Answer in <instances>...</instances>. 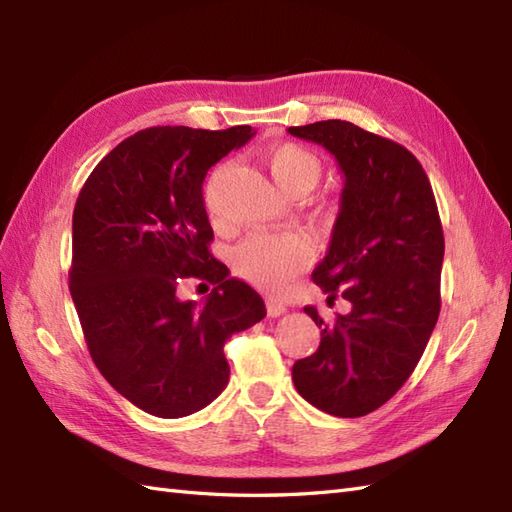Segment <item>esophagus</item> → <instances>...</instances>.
<instances>
[{
    "mask_svg": "<svg viewBox=\"0 0 512 512\" xmlns=\"http://www.w3.org/2000/svg\"><path fill=\"white\" fill-rule=\"evenodd\" d=\"M266 310H268V317H281V314L288 312L286 303H281L279 299H273V297L266 299Z\"/></svg>",
    "mask_w": 512,
    "mask_h": 512,
    "instance_id": "esophagus-1",
    "label": "esophagus"
}]
</instances>
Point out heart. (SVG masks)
I'll use <instances>...</instances> for the list:
<instances>
[{"label":"heart","mask_w":512,"mask_h":512,"mask_svg":"<svg viewBox=\"0 0 512 512\" xmlns=\"http://www.w3.org/2000/svg\"><path fill=\"white\" fill-rule=\"evenodd\" d=\"M264 162L270 169V176L292 198H306L323 176V165L314 151L297 143H279L264 151ZM206 206L215 213L213 184L206 187ZM319 224L328 226L334 220V209L317 211ZM231 264L237 277H242L255 288L277 292L288 281L301 273L310 264V244L299 233H268L244 239L233 248Z\"/></svg>","instance_id":"heart-1"}]
</instances>
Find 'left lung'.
Instances as JSON below:
<instances>
[{
  "instance_id": "1",
  "label": "left lung",
  "mask_w": 512,
  "mask_h": 512,
  "mask_svg": "<svg viewBox=\"0 0 512 512\" xmlns=\"http://www.w3.org/2000/svg\"><path fill=\"white\" fill-rule=\"evenodd\" d=\"M325 147L343 173L328 255L312 281L352 310L325 323L319 350L292 365L310 405L339 418L367 416L416 369L440 314L444 235L431 184L416 156L347 121L288 127Z\"/></svg>"
}]
</instances>
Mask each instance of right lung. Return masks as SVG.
<instances>
[{
  "instance_id": "add662e5",
  "label": "right lung",
  "mask_w": 512,
  "mask_h": 512,
  "mask_svg": "<svg viewBox=\"0 0 512 512\" xmlns=\"http://www.w3.org/2000/svg\"><path fill=\"white\" fill-rule=\"evenodd\" d=\"M253 127H149L116 145L85 180L72 215L70 295L94 365L118 394L182 418L222 394L224 343L266 317L264 299L209 253L202 182ZM216 288L202 309L182 278Z\"/></svg>"
}]
</instances>
